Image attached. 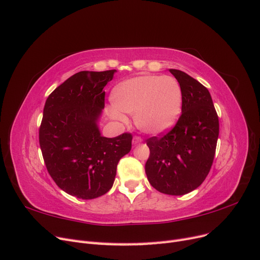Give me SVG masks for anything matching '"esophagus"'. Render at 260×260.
Wrapping results in <instances>:
<instances>
[{
    "mask_svg": "<svg viewBox=\"0 0 260 260\" xmlns=\"http://www.w3.org/2000/svg\"><path fill=\"white\" fill-rule=\"evenodd\" d=\"M142 138L139 137V136H135L133 137V144H138V143H141L142 142Z\"/></svg>",
    "mask_w": 260,
    "mask_h": 260,
    "instance_id": "esophagus-1",
    "label": "esophagus"
}]
</instances>
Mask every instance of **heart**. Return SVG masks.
Segmentation results:
<instances>
[{"label":"heart","instance_id":"obj_1","mask_svg":"<svg viewBox=\"0 0 260 260\" xmlns=\"http://www.w3.org/2000/svg\"><path fill=\"white\" fill-rule=\"evenodd\" d=\"M112 102L115 108L108 113L113 119L125 121L121 112L135 115L140 130L149 135H160L178 119L182 107V89L172 77L140 76L117 85Z\"/></svg>","mask_w":260,"mask_h":260}]
</instances>
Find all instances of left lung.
<instances>
[{
	"label": "left lung",
	"instance_id": "1",
	"mask_svg": "<svg viewBox=\"0 0 260 260\" xmlns=\"http://www.w3.org/2000/svg\"><path fill=\"white\" fill-rule=\"evenodd\" d=\"M170 73L182 89V113L166 133L146 140L148 182L168 195H184L206 179L216 153L219 119L210 93L202 83L177 69Z\"/></svg>",
	"mask_w": 260,
	"mask_h": 260
}]
</instances>
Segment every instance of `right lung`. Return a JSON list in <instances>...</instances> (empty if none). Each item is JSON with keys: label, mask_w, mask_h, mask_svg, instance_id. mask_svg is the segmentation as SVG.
I'll list each match as a JSON object with an SVG mask.
<instances>
[{"label": "right lung", "mask_w": 260, "mask_h": 260, "mask_svg": "<svg viewBox=\"0 0 260 260\" xmlns=\"http://www.w3.org/2000/svg\"><path fill=\"white\" fill-rule=\"evenodd\" d=\"M115 69L80 72L46 99L39 142L54 182L69 195L92 200L114 184L117 165L131 149L132 135L102 137L96 121L105 106L107 82Z\"/></svg>", "instance_id": "obj_1"}]
</instances>
